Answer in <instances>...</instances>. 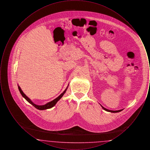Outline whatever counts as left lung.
<instances>
[{"mask_svg":"<svg viewBox=\"0 0 150 150\" xmlns=\"http://www.w3.org/2000/svg\"><path fill=\"white\" fill-rule=\"evenodd\" d=\"M100 106H102V108L103 109V110H105V111H108V112H113V113H116V112H120L123 109H122V110H116V111H112V110H108V109H106V108H105L104 107H103L101 105H100Z\"/></svg>","mask_w":150,"mask_h":150,"instance_id":"left-lung-1","label":"left lung"}]
</instances>
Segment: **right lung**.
Here are the masks:
<instances>
[{
  "label": "right lung",
  "mask_w": 150,
  "mask_h": 150,
  "mask_svg": "<svg viewBox=\"0 0 150 150\" xmlns=\"http://www.w3.org/2000/svg\"><path fill=\"white\" fill-rule=\"evenodd\" d=\"M68 86H69V85H68ZM18 89H19V91H20V92L21 94L22 97H23L25 100H26L28 102H29L30 104H31L33 106H34V107H35L36 108L38 109V110H47V109H48V108H50L54 106L57 103V102H58L59 100H60V99L62 98V97L64 96V94L65 92H66V90H67L68 86L66 88V89L64 90V92L62 93H61V94L57 98H56V99H54V100L50 101V102H48V103H46L45 105H35V103H34L31 100H30L29 98H28V97L24 94V93L22 92V91L21 88L20 87V86H18Z\"/></svg>",
  "instance_id": "right-lung-1"
}]
</instances>
